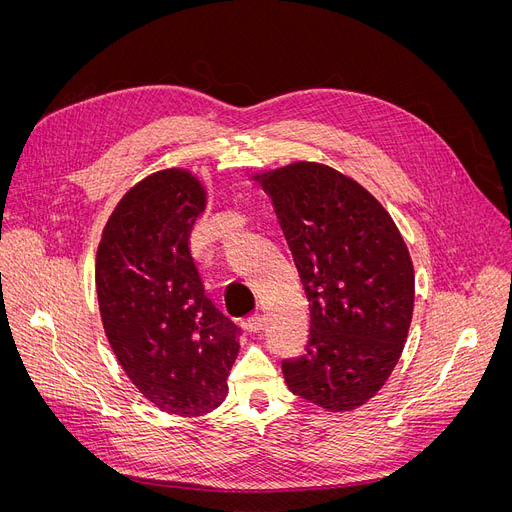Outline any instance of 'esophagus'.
Returning a JSON list of instances; mask_svg holds the SVG:
<instances>
[{"instance_id":"esophagus-1","label":"esophagus","mask_w":512,"mask_h":512,"mask_svg":"<svg viewBox=\"0 0 512 512\" xmlns=\"http://www.w3.org/2000/svg\"><path fill=\"white\" fill-rule=\"evenodd\" d=\"M263 324H265V318H263V314L257 312L247 320V329H249V333H261Z\"/></svg>"}]
</instances>
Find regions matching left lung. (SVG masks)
<instances>
[{"label":"left lung","mask_w":512,"mask_h":512,"mask_svg":"<svg viewBox=\"0 0 512 512\" xmlns=\"http://www.w3.org/2000/svg\"><path fill=\"white\" fill-rule=\"evenodd\" d=\"M269 196L310 306L306 353L288 388L331 412L374 398L394 371L414 310V267L388 210L355 179L312 161L251 175Z\"/></svg>","instance_id":"8db88e82"}]
</instances>
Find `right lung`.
Segmentation results:
<instances>
[{"instance_id": "right-lung-1", "label": "right lung", "mask_w": 512, "mask_h": 512, "mask_svg": "<svg viewBox=\"0 0 512 512\" xmlns=\"http://www.w3.org/2000/svg\"><path fill=\"white\" fill-rule=\"evenodd\" d=\"M208 192L188 169L141 179L110 214L96 255L104 333L128 380L157 408L202 416L228 394L239 329L204 294L190 235Z\"/></svg>"}]
</instances>
